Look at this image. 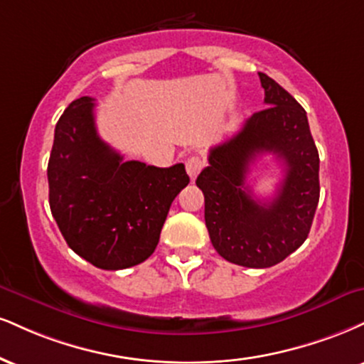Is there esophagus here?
<instances>
[{
  "label": "esophagus",
  "instance_id": "1",
  "mask_svg": "<svg viewBox=\"0 0 364 364\" xmlns=\"http://www.w3.org/2000/svg\"><path fill=\"white\" fill-rule=\"evenodd\" d=\"M205 168V161L201 159L200 156H191L190 159L186 161V171L190 174L191 179H195L200 174V171Z\"/></svg>",
  "mask_w": 364,
  "mask_h": 364
}]
</instances>
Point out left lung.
Returning <instances> with one entry per match:
<instances>
[{
	"mask_svg": "<svg viewBox=\"0 0 364 364\" xmlns=\"http://www.w3.org/2000/svg\"><path fill=\"white\" fill-rule=\"evenodd\" d=\"M259 80L266 108L249 117L234 137L210 149V164L196 178L213 247L246 268H269L296 251L307 239L321 193L307 112L264 73ZM264 151L285 164L282 185L268 204L245 186L248 166Z\"/></svg>",
	"mask_w": 364,
	"mask_h": 364,
	"instance_id": "8db88e82",
	"label": "left lung"
}]
</instances>
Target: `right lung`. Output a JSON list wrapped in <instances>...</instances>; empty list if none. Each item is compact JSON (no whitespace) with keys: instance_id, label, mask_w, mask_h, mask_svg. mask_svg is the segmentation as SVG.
Returning a JSON list of instances; mask_svg holds the SVG:
<instances>
[{"instance_id":"add662e5","label":"right lung","mask_w":364,"mask_h":364,"mask_svg":"<svg viewBox=\"0 0 364 364\" xmlns=\"http://www.w3.org/2000/svg\"><path fill=\"white\" fill-rule=\"evenodd\" d=\"M47 178L50 212L68 246L113 271L154 252L171 203L190 183L185 164L124 163L96 132L90 96L74 100L57 122Z\"/></svg>"}]
</instances>
